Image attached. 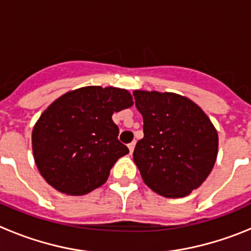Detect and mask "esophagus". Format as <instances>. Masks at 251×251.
Instances as JSON below:
<instances>
[{
    "label": "esophagus",
    "instance_id": "esophagus-1",
    "mask_svg": "<svg viewBox=\"0 0 251 251\" xmlns=\"http://www.w3.org/2000/svg\"><path fill=\"white\" fill-rule=\"evenodd\" d=\"M134 147H136V142H132V143H129V145H128V148H129L130 153L134 151Z\"/></svg>",
    "mask_w": 251,
    "mask_h": 251
}]
</instances>
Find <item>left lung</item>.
<instances>
[{"label":"left lung","mask_w":251,"mask_h":251,"mask_svg":"<svg viewBox=\"0 0 251 251\" xmlns=\"http://www.w3.org/2000/svg\"><path fill=\"white\" fill-rule=\"evenodd\" d=\"M145 137L133 159L146 185L165 197H183L207 178L217 156V132L200 106L174 93H133Z\"/></svg>","instance_id":"obj_1"}]
</instances>
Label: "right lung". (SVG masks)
Wrapping results in <instances>:
<instances>
[{
  "instance_id": "obj_1",
  "label": "right lung",
  "mask_w": 251,
  "mask_h": 251,
  "mask_svg": "<svg viewBox=\"0 0 251 251\" xmlns=\"http://www.w3.org/2000/svg\"><path fill=\"white\" fill-rule=\"evenodd\" d=\"M132 105L127 90L112 86H85L51 104L32 130L35 162L46 182L68 195L105 183L113 165L129 152L112 115Z\"/></svg>"
}]
</instances>
